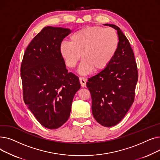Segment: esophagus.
<instances>
[{
  "label": "esophagus",
  "mask_w": 160,
  "mask_h": 160,
  "mask_svg": "<svg viewBox=\"0 0 160 160\" xmlns=\"http://www.w3.org/2000/svg\"><path fill=\"white\" fill-rule=\"evenodd\" d=\"M79 79H80V82L82 87H85L86 85V82H87L86 78L84 77H80Z\"/></svg>",
  "instance_id": "34e87169"
}]
</instances>
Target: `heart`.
I'll use <instances>...</instances> for the list:
<instances>
[{
    "instance_id": "b5f03b06",
    "label": "heart",
    "mask_w": 160,
    "mask_h": 160,
    "mask_svg": "<svg viewBox=\"0 0 160 160\" xmlns=\"http://www.w3.org/2000/svg\"><path fill=\"white\" fill-rule=\"evenodd\" d=\"M71 42L63 41L60 45V52L69 68L76 67L80 59L83 61L79 72L87 74L93 69L101 71L110 64L119 45L117 32L111 28L87 27L74 32Z\"/></svg>"
}]
</instances>
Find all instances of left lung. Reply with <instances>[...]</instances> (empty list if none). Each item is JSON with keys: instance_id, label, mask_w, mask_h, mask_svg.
I'll return each instance as SVG.
<instances>
[{"instance_id": "left-lung-1", "label": "left lung", "mask_w": 160, "mask_h": 160, "mask_svg": "<svg viewBox=\"0 0 160 160\" xmlns=\"http://www.w3.org/2000/svg\"><path fill=\"white\" fill-rule=\"evenodd\" d=\"M117 31L119 45L105 69L88 78L87 87L92 99V113L106 127L118 124L134 101L138 71L129 41L116 25L104 24Z\"/></svg>"}]
</instances>
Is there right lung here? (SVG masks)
<instances>
[{
  "instance_id": "1",
  "label": "right lung",
  "mask_w": 160,
  "mask_h": 160,
  "mask_svg": "<svg viewBox=\"0 0 160 160\" xmlns=\"http://www.w3.org/2000/svg\"><path fill=\"white\" fill-rule=\"evenodd\" d=\"M71 32L46 27L31 41L21 66L23 100L38 121L48 129L62 126L70 116L79 78L68 72L60 45Z\"/></svg>"
}]
</instances>
